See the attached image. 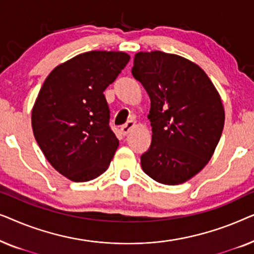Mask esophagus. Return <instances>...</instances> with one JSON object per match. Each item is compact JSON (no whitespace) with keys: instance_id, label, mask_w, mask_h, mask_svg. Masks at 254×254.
Instances as JSON below:
<instances>
[{"instance_id":"1","label":"esophagus","mask_w":254,"mask_h":254,"mask_svg":"<svg viewBox=\"0 0 254 254\" xmlns=\"http://www.w3.org/2000/svg\"><path fill=\"white\" fill-rule=\"evenodd\" d=\"M133 128H135V123H134V121H131V120L127 121V123L125 124L123 127H121V133H123L124 135H127L131 129H133Z\"/></svg>"}]
</instances>
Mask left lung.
I'll return each mask as SVG.
<instances>
[{
    "label": "left lung",
    "mask_w": 254,
    "mask_h": 254,
    "mask_svg": "<svg viewBox=\"0 0 254 254\" xmlns=\"http://www.w3.org/2000/svg\"><path fill=\"white\" fill-rule=\"evenodd\" d=\"M131 74L150 97L152 140L143 171L164 185L185 183L213 156L224 126L221 97L192 61L164 52H140Z\"/></svg>",
    "instance_id": "left-lung-1"
}]
</instances>
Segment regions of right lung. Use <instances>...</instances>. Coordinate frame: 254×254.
<instances>
[{
	"instance_id": "right-lung-1",
	"label": "right lung",
	"mask_w": 254,
	"mask_h": 254,
	"mask_svg": "<svg viewBox=\"0 0 254 254\" xmlns=\"http://www.w3.org/2000/svg\"><path fill=\"white\" fill-rule=\"evenodd\" d=\"M129 59L124 52H86L58 65L41 86L32 110L34 137L51 165L72 182L109 169L119 140L104 91Z\"/></svg>"
}]
</instances>
